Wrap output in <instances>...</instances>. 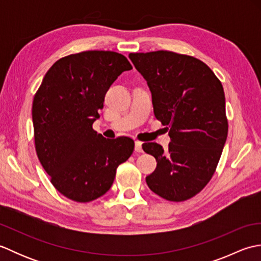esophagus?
<instances>
[{
	"label": "esophagus",
	"mask_w": 261,
	"mask_h": 261,
	"mask_svg": "<svg viewBox=\"0 0 261 261\" xmlns=\"http://www.w3.org/2000/svg\"><path fill=\"white\" fill-rule=\"evenodd\" d=\"M135 150L136 152H142V142L140 141H136V146H135Z\"/></svg>",
	"instance_id": "1"
}]
</instances>
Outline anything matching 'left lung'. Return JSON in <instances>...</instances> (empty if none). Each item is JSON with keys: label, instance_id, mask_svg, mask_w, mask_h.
<instances>
[{"label": "left lung", "instance_id": "left-lung-1", "mask_svg": "<svg viewBox=\"0 0 261 261\" xmlns=\"http://www.w3.org/2000/svg\"><path fill=\"white\" fill-rule=\"evenodd\" d=\"M147 81L156 119L169 129L168 148L142 145L157 167L149 188L170 202L195 196L212 178L228 137L223 86L206 64L167 50L130 54Z\"/></svg>", "mask_w": 261, "mask_h": 261}]
</instances>
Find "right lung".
<instances>
[{
  "instance_id": "add662e5",
  "label": "right lung",
  "mask_w": 261,
  "mask_h": 261,
  "mask_svg": "<svg viewBox=\"0 0 261 261\" xmlns=\"http://www.w3.org/2000/svg\"><path fill=\"white\" fill-rule=\"evenodd\" d=\"M132 66L123 55L90 50L60 58L33 97L32 122L39 162L64 196L87 203L113 184L116 168L134 152L127 137L105 139L93 129L105 94Z\"/></svg>"
}]
</instances>
